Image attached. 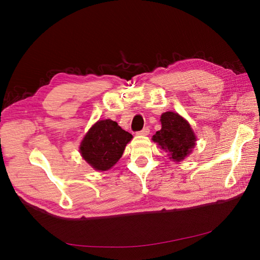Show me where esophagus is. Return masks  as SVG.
I'll use <instances>...</instances> for the list:
<instances>
[{"label": "esophagus", "mask_w": 260, "mask_h": 260, "mask_svg": "<svg viewBox=\"0 0 260 260\" xmlns=\"http://www.w3.org/2000/svg\"><path fill=\"white\" fill-rule=\"evenodd\" d=\"M148 133H149V128L148 127H144L142 130L139 131L137 135H139V136H147Z\"/></svg>", "instance_id": "34e87169"}]
</instances>
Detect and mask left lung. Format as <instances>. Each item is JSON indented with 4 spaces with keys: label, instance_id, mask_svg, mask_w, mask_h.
Segmentation results:
<instances>
[{
    "label": "left lung",
    "instance_id": "8db88e82",
    "mask_svg": "<svg viewBox=\"0 0 260 260\" xmlns=\"http://www.w3.org/2000/svg\"><path fill=\"white\" fill-rule=\"evenodd\" d=\"M161 129L153 136V141L168 153L169 158L180 161L195 146V135L191 125L177 113L167 112L160 117Z\"/></svg>",
    "mask_w": 260,
    "mask_h": 260
}]
</instances>
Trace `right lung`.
Listing matches in <instances>:
<instances>
[{"label": "right lung", "mask_w": 260, "mask_h": 260, "mask_svg": "<svg viewBox=\"0 0 260 260\" xmlns=\"http://www.w3.org/2000/svg\"><path fill=\"white\" fill-rule=\"evenodd\" d=\"M132 135L111 119L100 120L86 133L80 145L83 158L96 170H107L120 159Z\"/></svg>", "instance_id": "add662e5"}]
</instances>
